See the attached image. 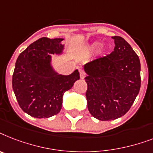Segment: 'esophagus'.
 I'll use <instances>...</instances> for the list:
<instances>
[{
  "label": "esophagus",
  "mask_w": 153,
  "mask_h": 153,
  "mask_svg": "<svg viewBox=\"0 0 153 153\" xmlns=\"http://www.w3.org/2000/svg\"><path fill=\"white\" fill-rule=\"evenodd\" d=\"M79 72H80V78H81V79H84V78L86 76V73H85L84 71L81 70V69H80V71H79Z\"/></svg>",
  "instance_id": "34e87169"
}]
</instances>
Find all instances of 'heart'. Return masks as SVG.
Wrapping results in <instances>:
<instances>
[{
    "mask_svg": "<svg viewBox=\"0 0 153 153\" xmlns=\"http://www.w3.org/2000/svg\"><path fill=\"white\" fill-rule=\"evenodd\" d=\"M100 44L99 43V42H96V43H94L93 45L90 47V51H96V50L100 47Z\"/></svg>",
    "mask_w": 153,
    "mask_h": 153,
    "instance_id": "b5f03b06",
    "label": "heart"
}]
</instances>
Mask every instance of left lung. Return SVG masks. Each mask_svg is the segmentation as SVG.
Wrapping results in <instances>:
<instances>
[{"instance_id":"8db88e82","label":"left lung","mask_w":153,"mask_h":153,"mask_svg":"<svg viewBox=\"0 0 153 153\" xmlns=\"http://www.w3.org/2000/svg\"><path fill=\"white\" fill-rule=\"evenodd\" d=\"M115 46L111 53L84 65L88 74V108L101 121L114 120L128 112L140 88L139 57L128 42L113 36Z\"/></svg>"}]
</instances>
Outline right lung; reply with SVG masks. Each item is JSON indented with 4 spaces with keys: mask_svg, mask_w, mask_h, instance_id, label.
<instances>
[{
    "mask_svg": "<svg viewBox=\"0 0 153 153\" xmlns=\"http://www.w3.org/2000/svg\"><path fill=\"white\" fill-rule=\"evenodd\" d=\"M62 39L41 38L19 55L13 75V88L19 107L37 118H50L59 113L62 97L72 88L80 73L57 75L51 69L49 53H59Z\"/></svg>",
    "mask_w": 153,
    "mask_h": 153,
    "instance_id": "add662e5",
    "label": "right lung"
}]
</instances>
